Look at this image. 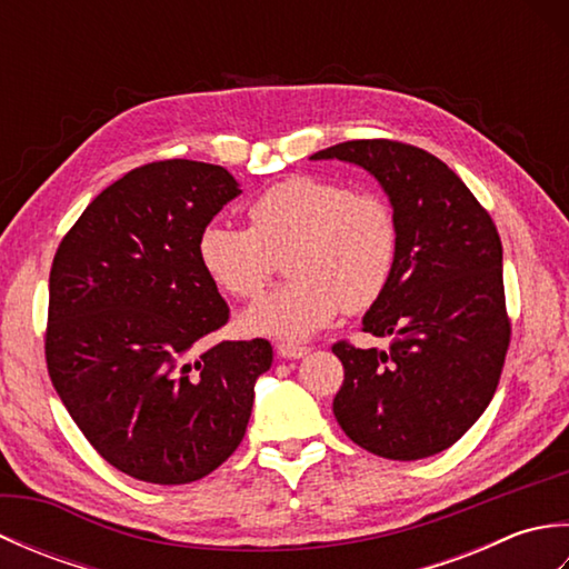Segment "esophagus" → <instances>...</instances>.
Returning a JSON list of instances; mask_svg holds the SVG:
<instances>
[{"instance_id": "esophagus-1", "label": "esophagus", "mask_w": 569, "mask_h": 569, "mask_svg": "<svg viewBox=\"0 0 569 569\" xmlns=\"http://www.w3.org/2000/svg\"><path fill=\"white\" fill-rule=\"evenodd\" d=\"M276 349H278V355H281L283 359H300V357L308 355V347H303V345H291V342L278 345Z\"/></svg>"}]
</instances>
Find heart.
<instances>
[{
    "label": "heart",
    "mask_w": 569,
    "mask_h": 569,
    "mask_svg": "<svg viewBox=\"0 0 569 569\" xmlns=\"http://www.w3.org/2000/svg\"><path fill=\"white\" fill-rule=\"evenodd\" d=\"M249 227L210 222L198 237L202 271L222 293L261 296L286 257L291 281L239 318L247 335L298 342L340 316L371 308L389 286L398 253L393 210L373 192L316 176L266 188Z\"/></svg>",
    "instance_id": "1"
}]
</instances>
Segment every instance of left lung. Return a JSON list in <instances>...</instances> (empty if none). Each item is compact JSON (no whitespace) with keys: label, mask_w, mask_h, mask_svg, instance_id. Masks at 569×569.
<instances>
[{"label":"left lung","mask_w":569,"mask_h":569,"mask_svg":"<svg viewBox=\"0 0 569 569\" xmlns=\"http://www.w3.org/2000/svg\"><path fill=\"white\" fill-rule=\"evenodd\" d=\"M310 159L365 168L398 224L393 276L361 320L391 347H332L345 367L335 418L379 457L438 455L487 410L511 342L497 224L455 171L410 143L357 139Z\"/></svg>","instance_id":"8db88e82"}]
</instances>
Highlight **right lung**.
<instances>
[{"mask_svg":"<svg viewBox=\"0 0 569 569\" xmlns=\"http://www.w3.org/2000/svg\"><path fill=\"white\" fill-rule=\"evenodd\" d=\"M239 192L222 166L147 163L104 188L53 257L48 373L94 450L149 485H190L220 467L273 361L259 337L200 349L229 308L198 237Z\"/></svg>","mask_w":569,"mask_h":569,"instance_id":"right-lung-1","label":"right lung"}]
</instances>
